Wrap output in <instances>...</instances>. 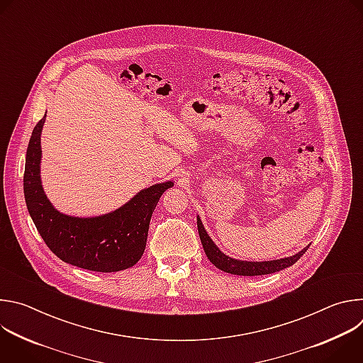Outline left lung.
I'll return each instance as SVG.
<instances>
[{
	"instance_id": "1",
	"label": "left lung",
	"mask_w": 363,
	"mask_h": 363,
	"mask_svg": "<svg viewBox=\"0 0 363 363\" xmlns=\"http://www.w3.org/2000/svg\"><path fill=\"white\" fill-rule=\"evenodd\" d=\"M196 225H198V233L199 238L203 247V251L208 257V260L220 270L230 273V274H237V276H263V274H272L276 272H280L283 269H287L293 266L298 258L307 251L308 245L304 247L301 251H298L294 255L280 258V260H272V262H242V260H235V258H231L225 255L211 240V237L206 234L199 217H196Z\"/></svg>"
}]
</instances>
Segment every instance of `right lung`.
Returning a JSON list of instances; mask_svg holds the SVG:
<instances>
[{
  "mask_svg": "<svg viewBox=\"0 0 363 363\" xmlns=\"http://www.w3.org/2000/svg\"><path fill=\"white\" fill-rule=\"evenodd\" d=\"M44 121L45 115L31 133L24 171L27 210L41 238L60 260L84 270L113 273L135 266L145 251L155 206L174 182L145 188L105 216L79 218L62 214L45 196L40 179V136Z\"/></svg>",
  "mask_w": 363,
  "mask_h": 363,
  "instance_id": "1",
  "label": "right lung"
}]
</instances>
